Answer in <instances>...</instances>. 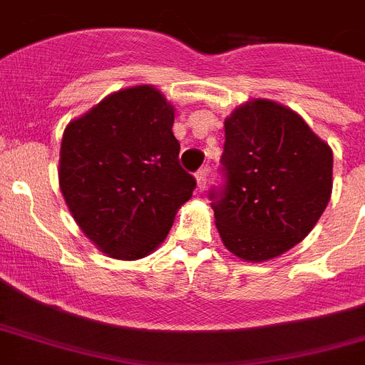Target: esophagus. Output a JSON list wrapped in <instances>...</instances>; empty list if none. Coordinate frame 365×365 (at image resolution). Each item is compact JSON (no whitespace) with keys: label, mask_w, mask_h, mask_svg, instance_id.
<instances>
[{"label":"esophagus","mask_w":365,"mask_h":365,"mask_svg":"<svg viewBox=\"0 0 365 365\" xmlns=\"http://www.w3.org/2000/svg\"><path fill=\"white\" fill-rule=\"evenodd\" d=\"M207 173H209V169H207V167H203V169H200L198 173H196V185H198L200 190L205 189V185H207Z\"/></svg>","instance_id":"34e87169"}]
</instances>
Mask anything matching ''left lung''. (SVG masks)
Segmentation results:
<instances>
[{
	"label": "left lung",
	"mask_w": 365,
	"mask_h": 365,
	"mask_svg": "<svg viewBox=\"0 0 365 365\" xmlns=\"http://www.w3.org/2000/svg\"><path fill=\"white\" fill-rule=\"evenodd\" d=\"M227 185L211 192L223 245L244 262H267L300 244L333 192V150L297 110L249 98L225 118Z\"/></svg>",
	"instance_id": "1"
}]
</instances>
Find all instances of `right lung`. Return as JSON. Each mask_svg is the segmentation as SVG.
Segmentation results:
<instances>
[{"instance_id":"add662e5","label":"right lung","mask_w":365,"mask_h":365,"mask_svg":"<svg viewBox=\"0 0 365 365\" xmlns=\"http://www.w3.org/2000/svg\"><path fill=\"white\" fill-rule=\"evenodd\" d=\"M175 105L154 85L105 96L67 123L58 180L72 218L94 247L140 260L160 247L195 178L180 167Z\"/></svg>"}]
</instances>
